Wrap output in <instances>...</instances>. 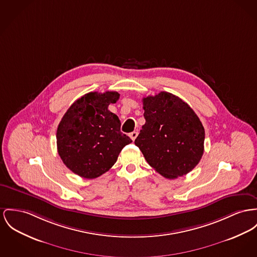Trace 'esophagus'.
<instances>
[{
  "mask_svg": "<svg viewBox=\"0 0 257 257\" xmlns=\"http://www.w3.org/2000/svg\"><path fill=\"white\" fill-rule=\"evenodd\" d=\"M137 136H138V133L137 132H133V133H131L130 134V137L135 141L136 140V138H137Z\"/></svg>",
  "mask_w": 257,
  "mask_h": 257,
  "instance_id": "1",
  "label": "esophagus"
}]
</instances>
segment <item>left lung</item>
<instances>
[{
    "label": "left lung",
    "instance_id": "left-lung-1",
    "mask_svg": "<svg viewBox=\"0 0 257 257\" xmlns=\"http://www.w3.org/2000/svg\"><path fill=\"white\" fill-rule=\"evenodd\" d=\"M145 123L135 143L147 163L166 178L192 171L204 154L205 128L188 104L161 91L143 97Z\"/></svg>",
    "mask_w": 257,
    "mask_h": 257
}]
</instances>
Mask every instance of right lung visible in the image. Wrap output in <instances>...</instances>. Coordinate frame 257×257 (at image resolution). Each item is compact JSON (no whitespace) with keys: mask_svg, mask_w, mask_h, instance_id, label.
I'll return each mask as SVG.
<instances>
[{"mask_svg":"<svg viewBox=\"0 0 257 257\" xmlns=\"http://www.w3.org/2000/svg\"><path fill=\"white\" fill-rule=\"evenodd\" d=\"M117 91L88 92L73 103L56 132L57 151L64 165L81 177L92 179L109 171L132 139L120 132L118 116L108 110Z\"/></svg>","mask_w":257,"mask_h":257,"instance_id":"1","label":"right lung"}]
</instances>
